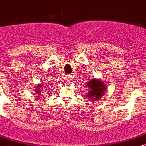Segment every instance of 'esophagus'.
I'll return each mask as SVG.
<instances>
[{
  "mask_svg": "<svg viewBox=\"0 0 146 146\" xmlns=\"http://www.w3.org/2000/svg\"><path fill=\"white\" fill-rule=\"evenodd\" d=\"M66 77H67V80H71V76H70V75H67V76H66ZM69 80H68V82H70Z\"/></svg>",
  "mask_w": 146,
  "mask_h": 146,
  "instance_id": "34e87169",
  "label": "esophagus"
}]
</instances>
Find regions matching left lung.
I'll use <instances>...</instances> for the list:
<instances>
[{"label":"left lung","instance_id":"8db88e82","mask_svg":"<svg viewBox=\"0 0 146 146\" xmlns=\"http://www.w3.org/2000/svg\"><path fill=\"white\" fill-rule=\"evenodd\" d=\"M87 86L89 88V92L87 93V97H89L91 100H99L104 95V91L106 90L105 84L101 80H90V81L87 82Z\"/></svg>","mask_w":146,"mask_h":146}]
</instances>
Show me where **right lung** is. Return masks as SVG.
Wrapping results in <instances>:
<instances>
[{
  "label": "right lung",
  "instance_id": "obj_1",
  "mask_svg": "<svg viewBox=\"0 0 146 146\" xmlns=\"http://www.w3.org/2000/svg\"><path fill=\"white\" fill-rule=\"evenodd\" d=\"M43 89V85H40L39 87H38V89L35 90V92L36 93V94L38 95H42V97H44V96H42V95H46V91H45V90H42ZM43 90V92H42L41 90Z\"/></svg>",
  "mask_w": 146,
  "mask_h": 146
}]
</instances>
